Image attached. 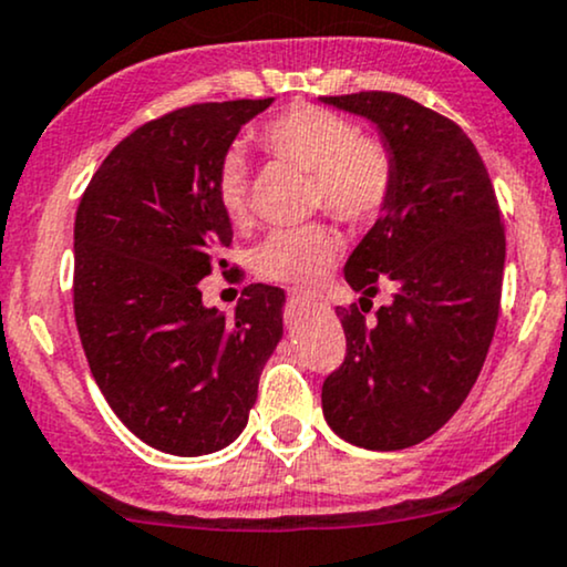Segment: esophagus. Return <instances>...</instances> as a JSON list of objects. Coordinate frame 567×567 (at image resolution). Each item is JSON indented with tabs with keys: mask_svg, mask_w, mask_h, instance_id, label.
I'll return each instance as SVG.
<instances>
[{
	"mask_svg": "<svg viewBox=\"0 0 567 567\" xmlns=\"http://www.w3.org/2000/svg\"><path fill=\"white\" fill-rule=\"evenodd\" d=\"M289 299L291 302H299V305H308V308H318V299L310 297V295H302V291H289Z\"/></svg>",
	"mask_w": 567,
	"mask_h": 567,
	"instance_id": "1",
	"label": "esophagus"
}]
</instances>
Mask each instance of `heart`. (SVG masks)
Wrapping results in <instances>:
<instances>
[{"instance_id": "heart-1", "label": "heart", "mask_w": 567, "mask_h": 567, "mask_svg": "<svg viewBox=\"0 0 567 567\" xmlns=\"http://www.w3.org/2000/svg\"><path fill=\"white\" fill-rule=\"evenodd\" d=\"M255 143L268 156L310 172L316 202L348 225L371 223L388 209L395 190L398 164L390 145L358 130L321 105L295 103L259 124ZM217 198L230 223L249 215V169L238 151L217 166ZM339 255V238L326 225L276 230L255 251V270L270 284L312 289Z\"/></svg>"}]
</instances>
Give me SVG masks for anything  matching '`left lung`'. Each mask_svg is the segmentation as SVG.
I'll return each instance as SVG.
<instances>
[{
  "instance_id": "left-lung-1",
  "label": "left lung",
  "mask_w": 567,
  "mask_h": 567,
  "mask_svg": "<svg viewBox=\"0 0 567 567\" xmlns=\"http://www.w3.org/2000/svg\"><path fill=\"white\" fill-rule=\"evenodd\" d=\"M321 100L374 122L398 164L388 209L344 265L363 297L337 308L348 355L326 377L323 416L352 445L401 451L435 435L481 374L502 302V212L451 118L395 92ZM382 282L393 305L365 319Z\"/></svg>"
}]
</instances>
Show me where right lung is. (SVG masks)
I'll return each instance as SVG.
<instances>
[{
	"mask_svg": "<svg viewBox=\"0 0 567 567\" xmlns=\"http://www.w3.org/2000/svg\"><path fill=\"white\" fill-rule=\"evenodd\" d=\"M272 103L185 105L137 126L86 185L73 225V316L100 392L143 443L215 454L236 441L262 365L281 342L286 295L249 284L225 318L198 281L233 241L217 166Z\"/></svg>",
	"mask_w": 567,
	"mask_h": 567,
	"instance_id": "right-lung-1",
	"label": "right lung"
}]
</instances>
